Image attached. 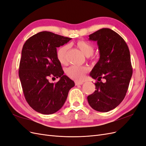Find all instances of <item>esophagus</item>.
<instances>
[{
    "mask_svg": "<svg viewBox=\"0 0 146 146\" xmlns=\"http://www.w3.org/2000/svg\"><path fill=\"white\" fill-rule=\"evenodd\" d=\"M75 84L76 85H82L83 84V82H75Z\"/></svg>",
    "mask_w": 146,
    "mask_h": 146,
    "instance_id": "1",
    "label": "esophagus"
}]
</instances>
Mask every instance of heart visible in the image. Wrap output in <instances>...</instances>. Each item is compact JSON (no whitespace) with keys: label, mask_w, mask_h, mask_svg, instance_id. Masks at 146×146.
<instances>
[{"label":"heart","mask_w":146,"mask_h":146,"mask_svg":"<svg viewBox=\"0 0 146 146\" xmlns=\"http://www.w3.org/2000/svg\"><path fill=\"white\" fill-rule=\"evenodd\" d=\"M77 46L86 56H89L93 54L94 47L90 42L83 40L78 41L77 42ZM68 48V45H63L60 46L56 50V55L57 59L61 63H66ZM88 70H89V69L86 66L72 65L66 68L65 72L69 78L78 82H82L85 79L86 74Z\"/></svg>","instance_id":"obj_1"}]
</instances>
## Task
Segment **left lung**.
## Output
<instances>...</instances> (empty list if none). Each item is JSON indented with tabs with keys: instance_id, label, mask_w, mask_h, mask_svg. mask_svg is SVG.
<instances>
[{
	"instance_id": "obj_1",
	"label": "left lung",
	"mask_w": 146,
	"mask_h": 146,
	"mask_svg": "<svg viewBox=\"0 0 146 146\" xmlns=\"http://www.w3.org/2000/svg\"><path fill=\"white\" fill-rule=\"evenodd\" d=\"M89 38L97 41L100 58L90 73L98 81L95 83L96 90L88 96V102L96 111L108 112L121 103L129 88L133 73L129 48L124 39L110 29H100Z\"/></svg>"
}]
</instances>
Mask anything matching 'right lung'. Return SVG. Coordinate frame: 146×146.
I'll list each match as a JSON object with an SVG mask.
<instances>
[{
    "label": "right lung",
    "instance_id": "obj_1",
    "mask_svg": "<svg viewBox=\"0 0 146 146\" xmlns=\"http://www.w3.org/2000/svg\"><path fill=\"white\" fill-rule=\"evenodd\" d=\"M71 38L50 32H41L29 38L23 47L19 77L26 101L35 111L44 114L55 113L63 107L74 81L63 75L57 59L56 48ZM50 77H60L55 84Z\"/></svg>",
    "mask_w": 146,
    "mask_h": 146
}]
</instances>
